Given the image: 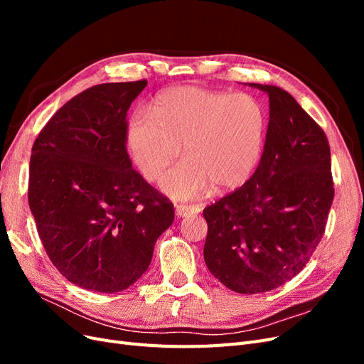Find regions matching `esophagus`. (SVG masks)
Listing matches in <instances>:
<instances>
[{
    "mask_svg": "<svg viewBox=\"0 0 364 364\" xmlns=\"http://www.w3.org/2000/svg\"><path fill=\"white\" fill-rule=\"evenodd\" d=\"M197 213H200V206H197V205H185V203L176 205V214H178L179 217H188V215H193Z\"/></svg>",
    "mask_w": 364,
    "mask_h": 364,
    "instance_id": "esophagus-1",
    "label": "esophagus"
}]
</instances>
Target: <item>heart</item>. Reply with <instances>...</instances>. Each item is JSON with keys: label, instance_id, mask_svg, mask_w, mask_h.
I'll return each instance as SVG.
<instances>
[{"label": "heart", "instance_id": "heart-1", "mask_svg": "<svg viewBox=\"0 0 364 364\" xmlns=\"http://www.w3.org/2000/svg\"><path fill=\"white\" fill-rule=\"evenodd\" d=\"M153 115L130 121L129 149L141 174L155 182L183 146L186 159L162 181L174 199H196L213 185L234 190L255 171L269 123L257 97L179 86L158 95Z\"/></svg>", "mask_w": 364, "mask_h": 364}]
</instances>
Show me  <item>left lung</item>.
Here are the masks:
<instances>
[{"label": "left lung", "instance_id": "obj_1", "mask_svg": "<svg viewBox=\"0 0 364 364\" xmlns=\"http://www.w3.org/2000/svg\"><path fill=\"white\" fill-rule=\"evenodd\" d=\"M269 95L266 144L255 173L203 209L206 266L228 289L281 287L310 261L334 199L331 150L322 127L278 86Z\"/></svg>", "mask_w": 364, "mask_h": 364}]
</instances>
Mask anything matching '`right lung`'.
Masks as SVG:
<instances>
[{
	"label": "right lung",
	"mask_w": 364,
	"mask_h": 364,
	"mask_svg": "<svg viewBox=\"0 0 364 364\" xmlns=\"http://www.w3.org/2000/svg\"><path fill=\"white\" fill-rule=\"evenodd\" d=\"M147 80L102 83L42 127L30 156L28 205L53 266L98 293L129 289L174 220L168 197L132 168L127 111Z\"/></svg>",
	"instance_id": "add662e5"
}]
</instances>
